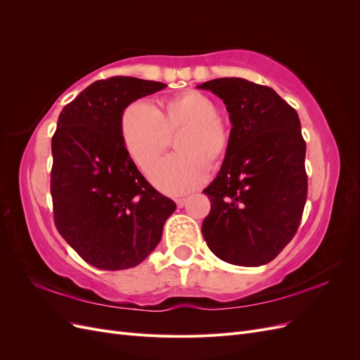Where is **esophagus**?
<instances>
[{
  "mask_svg": "<svg viewBox=\"0 0 360 360\" xmlns=\"http://www.w3.org/2000/svg\"><path fill=\"white\" fill-rule=\"evenodd\" d=\"M176 204H177L179 207H183L184 204H186V198H179V200L176 201Z\"/></svg>",
  "mask_w": 360,
  "mask_h": 360,
  "instance_id": "obj_1",
  "label": "esophagus"
}]
</instances>
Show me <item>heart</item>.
<instances>
[{
  "instance_id": "b5f03b06",
  "label": "heart",
  "mask_w": 360,
  "mask_h": 360,
  "mask_svg": "<svg viewBox=\"0 0 360 360\" xmlns=\"http://www.w3.org/2000/svg\"><path fill=\"white\" fill-rule=\"evenodd\" d=\"M217 115V105L200 91L174 96L163 112L153 103L138 101L123 114L122 139L129 158L146 169L165 150L169 135L181 130L176 141L180 155L159 160L148 171L158 191L179 197L200 188L209 177V163L219 165L228 153L230 132Z\"/></svg>"
}]
</instances>
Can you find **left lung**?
Wrapping results in <instances>:
<instances>
[{
  "label": "left lung",
  "mask_w": 360,
  "mask_h": 360,
  "mask_svg": "<svg viewBox=\"0 0 360 360\" xmlns=\"http://www.w3.org/2000/svg\"><path fill=\"white\" fill-rule=\"evenodd\" d=\"M198 89L221 97L233 126L222 167L202 191L212 205L204 240L225 263L267 264L296 234L307 202L299 115L274 89L242 78Z\"/></svg>",
  "instance_id": "left-lung-1"
}]
</instances>
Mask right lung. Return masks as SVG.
Returning <instances> with one entry per match:
<instances>
[{"mask_svg":"<svg viewBox=\"0 0 360 360\" xmlns=\"http://www.w3.org/2000/svg\"><path fill=\"white\" fill-rule=\"evenodd\" d=\"M165 86L130 76L96 81L58 117L52 136L53 221L64 240L97 269L138 266L159 245L177 207L144 179L122 139L126 108Z\"/></svg>","mask_w":360,"mask_h":360,"instance_id":"obj_1","label":"right lung"}]
</instances>
